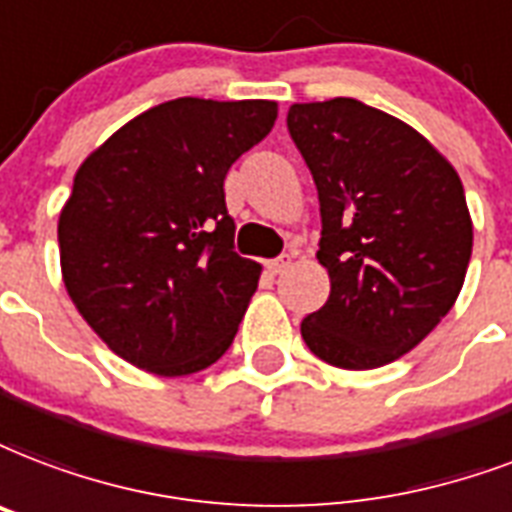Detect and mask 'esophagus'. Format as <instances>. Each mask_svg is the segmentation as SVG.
Returning a JSON list of instances; mask_svg holds the SVG:
<instances>
[{
	"label": "esophagus",
	"instance_id": "34e87169",
	"mask_svg": "<svg viewBox=\"0 0 512 512\" xmlns=\"http://www.w3.org/2000/svg\"><path fill=\"white\" fill-rule=\"evenodd\" d=\"M292 265V257L290 255H282V257H276V260H268V271L276 276V273H284L287 268Z\"/></svg>",
	"mask_w": 512,
	"mask_h": 512
}]
</instances>
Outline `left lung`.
<instances>
[{"mask_svg":"<svg viewBox=\"0 0 512 512\" xmlns=\"http://www.w3.org/2000/svg\"><path fill=\"white\" fill-rule=\"evenodd\" d=\"M287 128L317 185V260L330 273V298L300 335L335 368L400 360L462 292L473 255L462 179L416 128L357 99L292 104Z\"/></svg>","mask_w":512,"mask_h":512,"instance_id":"obj_1","label":"left lung"}]
</instances>
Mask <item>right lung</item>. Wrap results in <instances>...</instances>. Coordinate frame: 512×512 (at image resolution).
Listing matches in <instances>:
<instances>
[{"label": "right lung", "instance_id": "obj_1", "mask_svg": "<svg viewBox=\"0 0 512 512\" xmlns=\"http://www.w3.org/2000/svg\"><path fill=\"white\" fill-rule=\"evenodd\" d=\"M276 101H163L80 163L58 217L61 276L91 330L155 376L228 351L260 263L233 252L225 174L263 142Z\"/></svg>", "mask_w": 512, "mask_h": 512}]
</instances>
